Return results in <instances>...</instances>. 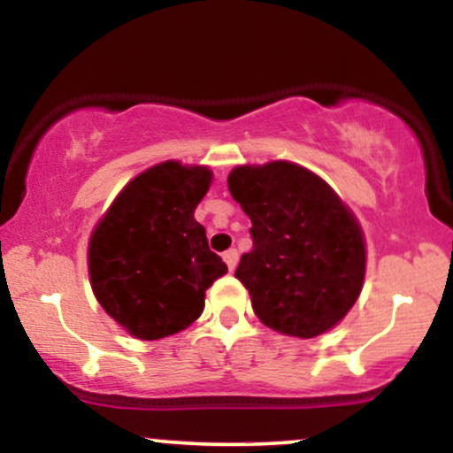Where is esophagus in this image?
I'll use <instances>...</instances> for the list:
<instances>
[{"mask_svg": "<svg viewBox=\"0 0 453 453\" xmlns=\"http://www.w3.org/2000/svg\"><path fill=\"white\" fill-rule=\"evenodd\" d=\"M223 259H226L227 268L234 270V268H236V264H238V251H236V249H227V251L223 253Z\"/></svg>", "mask_w": 453, "mask_h": 453, "instance_id": "esophagus-1", "label": "esophagus"}]
</instances>
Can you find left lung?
Here are the masks:
<instances>
[{"label": "left lung", "mask_w": 453, "mask_h": 453, "mask_svg": "<svg viewBox=\"0 0 453 453\" xmlns=\"http://www.w3.org/2000/svg\"><path fill=\"white\" fill-rule=\"evenodd\" d=\"M230 194L251 219L253 249L236 268L262 324L313 339L356 304L366 249L357 221L319 176L289 161L238 165Z\"/></svg>", "instance_id": "1"}]
</instances>
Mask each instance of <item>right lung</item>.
Instances as JSON below:
<instances>
[{"instance_id":"1","label":"right lung","mask_w":453,"mask_h":453,"mask_svg":"<svg viewBox=\"0 0 453 453\" xmlns=\"http://www.w3.org/2000/svg\"><path fill=\"white\" fill-rule=\"evenodd\" d=\"M209 185V168L153 165L117 196L93 232V294L138 339L157 341L194 324L206 289L227 273L194 219Z\"/></svg>"}]
</instances>
